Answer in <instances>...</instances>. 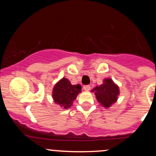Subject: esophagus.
<instances>
[{"label":"esophagus","instance_id":"obj_1","mask_svg":"<svg viewBox=\"0 0 156 156\" xmlns=\"http://www.w3.org/2000/svg\"><path fill=\"white\" fill-rule=\"evenodd\" d=\"M84 90L85 91H89L90 90V85H85V86H84Z\"/></svg>","mask_w":156,"mask_h":156}]
</instances>
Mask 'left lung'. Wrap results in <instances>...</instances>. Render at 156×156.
Wrapping results in <instances>:
<instances>
[{
  "instance_id": "left-lung-1",
  "label": "left lung",
  "mask_w": 156,
  "mask_h": 156,
  "mask_svg": "<svg viewBox=\"0 0 156 156\" xmlns=\"http://www.w3.org/2000/svg\"><path fill=\"white\" fill-rule=\"evenodd\" d=\"M91 92L94 93L97 100L104 108H109L118 100L120 94L119 86L110 78H105L103 84L96 86Z\"/></svg>"
}]
</instances>
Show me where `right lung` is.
<instances>
[{
	"instance_id": "right-lung-1",
	"label": "right lung",
	"mask_w": 156,
	"mask_h": 156,
	"mask_svg": "<svg viewBox=\"0 0 156 156\" xmlns=\"http://www.w3.org/2000/svg\"><path fill=\"white\" fill-rule=\"evenodd\" d=\"M81 92L80 84L72 85L67 78H62L54 85L52 92L53 102L62 108H69L72 106L74 100Z\"/></svg>"
}]
</instances>
